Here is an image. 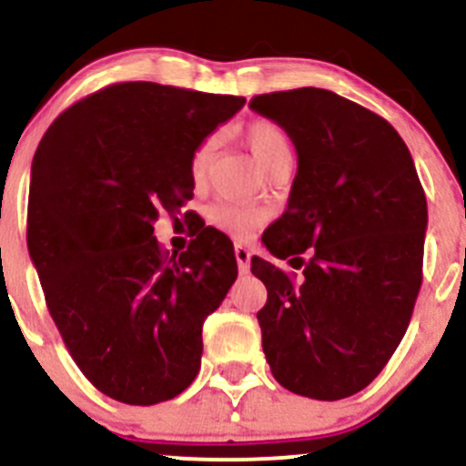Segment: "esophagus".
Here are the masks:
<instances>
[{
	"label": "esophagus",
	"instance_id": "obj_1",
	"mask_svg": "<svg viewBox=\"0 0 466 466\" xmlns=\"http://www.w3.org/2000/svg\"><path fill=\"white\" fill-rule=\"evenodd\" d=\"M234 257H237V263H238V270L246 275L248 270H250V259H252V252L250 248H246L243 243H237L234 246Z\"/></svg>",
	"mask_w": 466,
	"mask_h": 466
}]
</instances>
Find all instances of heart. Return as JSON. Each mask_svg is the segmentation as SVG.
I'll return each instance as SVG.
<instances>
[{
    "instance_id": "b5f03b06",
    "label": "heart",
    "mask_w": 466,
    "mask_h": 466,
    "mask_svg": "<svg viewBox=\"0 0 466 466\" xmlns=\"http://www.w3.org/2000/svg\"><path fill=\"white\" fill-rule=\"evenodd\" d=\"M246 142L255 153L257 162L263 168L275 167L281 159H290V142L286 137L284 130L275 124V121L268 119H257L252 121L246 128ZM216 150V137L209 135L203 142L196 146V150L191 153L189 171L191 177L196 182H203L207 171H209L211 157H214ZM207 218L214 228H218L220 232L229 234L234 238H246L255 232L257 228H261L263 220H266V209L257 205H246V203H234V200H216L214 205L207 211Z\"/></svg>"
}]
</instances>
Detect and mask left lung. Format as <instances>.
<instances>
[{
  "mask_svg": "<svg viewBox=\"0 0 466 466\" xmlns=\"http://www.w3.org/2000/svg\"><path fill=\"white\" fill-rule=\"evenodd\" d=\"M250 107L298 150L289 207L263 243L302 277L252 259L268 289L263 354L290 392L351 397L394 354L420 293L429 209L415 162L383 116L329 89L259 94Z\"/></svg>",
  "mask_w": 466,
  "mask_h": 466,
  "instance_id": "obj_1",
  "label": "left lung"
}]
</instances>
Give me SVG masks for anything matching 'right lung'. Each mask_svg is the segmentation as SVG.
Wrapping results in <instances>:
<instances>
[{"label":"right lung","instance_id":"right-lung-1","mask_svg":"<svg viewBox=\"0 0 466 466\" xmlns=\"http://www.w3.org/2000/svg\"><path fill=\"white\" fill-rule=\"evenodd\" d=\"M243 103L116 83L67 107L37 146L33 266L74 363L116 401H168L198 374L203 322L237 279V259L214 228L168 257L153 223L194 198L191 153Z\"/></svg>","mask_w":466,"mask_h":466}]
</instances>
